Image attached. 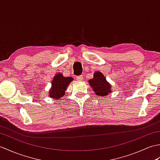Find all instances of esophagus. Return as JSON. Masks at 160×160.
Here are the masks:
<instances>
[{
  "instance_id": "obj_1",
  "label": "esophagus",
  "mask_w": 160,
  "mask_h": 160,
  "mask_svg": "<svg viewBox=\"0 0 160 160\" xmlns=\"http://www.w3.org/2000/svg\"><path fill=\"white\" fill-rule=\"evenodd\" d=\"M76 80H83V76H82V75H80V76H76Z\"/></svg>"
}]
</instances>
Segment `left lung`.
I'll return each instance as SVG.
<instances>
[{"label": "left lung", "instance_id": "obj_1", "mask_svg": "<svg viewBox=\"0 0 160 160\" xmlns=\"http://www.w3.org/2000/svg\"><path fill=\"white\" fill-rule=\"evenodd\" d=\"M89 83L97 96H106L111 92V85L100 71L94 73L93 78L89 80Z\"/></svg>", "mask_w": 160, "mask_h": 160}]
</instances>
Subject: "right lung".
<instances>
[{"instance_id": "1", "label": "right lung", "mask_w": 160, "mask_h": 160, "mask_svg": "<svg viewBox=\"0 0 160 160\" xmlns=\"http://www.w3.org/2000/svg\"><path fill=\"white\" fill-rule=\"evenodd\" d=\"M73 80L71 77H64L62 73H58L53 77L52 88L49 91V97L54 99H60L64 96L68 85Z\"/></svg>"}]
</instances>
